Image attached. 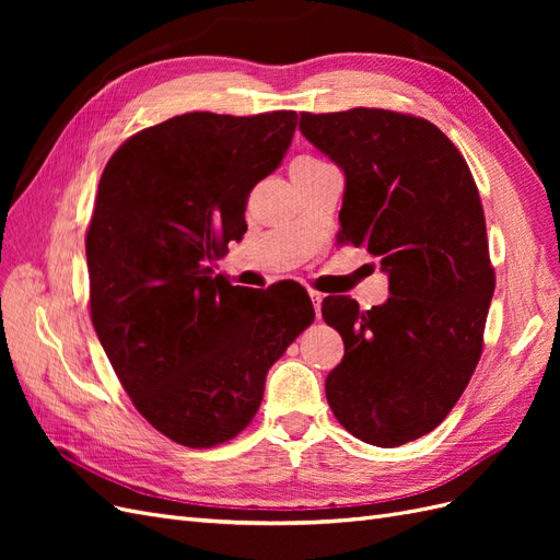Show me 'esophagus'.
I'll use <instances>...</instances> for the list:
<instances>
[{"label": "esophagus", "mask_w": 560, "mask_h": 560, "mask_svg": "<svg viewBox=\"0 0 560 560\" xmlns=\"http://www.w3.org/2000/svg\"><path fill=\"white\" fill-rule=\"evenodd\" d=\"M308 296H311V301H313V306H315V315L319 317V315H322V299H325V294H319V292L311 290V292H308Z\"/></svg>", "instance_id": "34e87169"}]
</instances>
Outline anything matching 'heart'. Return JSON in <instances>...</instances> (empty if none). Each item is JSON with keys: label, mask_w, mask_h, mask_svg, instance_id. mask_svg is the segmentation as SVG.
<instances>
[{"label": "heart", "mask_w": 560, "mask_h": 560, "mask_svg": "<svg viewBox=\"0 0 560 560\" xmlns=\"http://www.w3.org/2000/svg\"><path fill=\"white\" fill-rule=\"evenodd\" d=\"M313 163H319V161H315V159H299V161H294V165H313Z\"/></svg>", "instance_id": "b5f03b06"}]
</instances>
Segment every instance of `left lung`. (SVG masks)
I'll list each match as a JSON object with an SVG mask.
<instances>
[{
	"mask_svg": "<svg viewBox=\"0 0 560 560\" xmlns=\"http://www.w3.org/2000/svg\"><path fill=\"white\" fill-rule=\"evenodd\" d=\"M299 130L346 175L338 241L364 247L389 296L362 313L327 296L346 354L325 389L336 420L395 448L442 422L479 364L495 273L477 184L434 124L387 109L301 114Z\"/></svg>",
	"mask_w": 560,
	"mask_h": 560,
	"instance_id": "8db88e82",
	"label": "left lung"
}]
</instances>
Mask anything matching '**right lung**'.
<instances>
[{
  "label": "right lung",
  "instance_id": "obj_1",
  "mask_svg": "<svg viewBox=\"0 0 560 560\" xmlns=\"http://www.w3.org/2000/svg\"><path fill=\"white\" fill-rule=\"evenodd\" d=\"M296 112H191L140 130L100 177L91 319L128 397L175 444L241 434L268 369L315 319L301 284L247 290L212 264L247 231L249 191L292 144Z\"/></svg>",
  "mask_w": 560,
  "mask_h": 560
}]
</instances>
